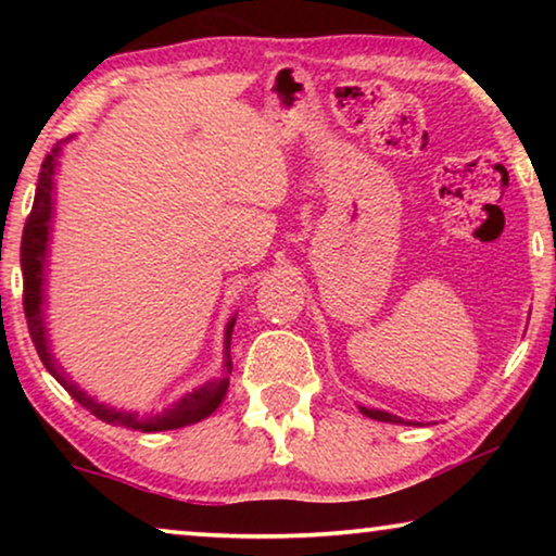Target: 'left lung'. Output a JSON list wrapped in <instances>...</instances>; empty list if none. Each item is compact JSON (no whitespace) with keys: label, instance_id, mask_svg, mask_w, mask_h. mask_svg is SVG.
I'll use <instances>...</instances> for the list:
<instances>
[{"label":"left lung","instance_id":"1","mask_svg":"<svg viewBox=\"0 0 556 556\" xmlns=\"http://www.w3.org/2000/svg\"><path fill=\"white\" fill-rule=\"evenodd\" d=\"M359 409H362V415L371 417V420H379V422H405V420H402V417L384 413V409H369V407H359Z\"/></svg>","mask_w":556,"mask_h":556}]
</instances>
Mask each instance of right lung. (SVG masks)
<instances>
[{"instance_id":"obj_1","label":"right lung","mask_w":556,"mask_h":556,"mask_svg":"<svg viewBox=\"0 0 556 556\" xmlns=\"http://www.w3.org/2000/svg\"><path fill=\"white\" fill-rule=\"evenodd\" d=\"M60 147L52 149V154L45 156L40 179H37L35 189V204L33 212H29L25 230H22V245H20V263H22V278H25V295H22V303H25V316H27V329L29 337H33V344L40 354V359L52 377L58 379L60 384L71 392L73 400H78L83 407L88 409L90 415H96L98 420L109 425H121V428H131L141 432H159V430H177L185 428V425H194L210 417L219 407V402L225 400L227 387H230V371H232V359H230V339H232V326L235 318L227 321L225 329V364L223 375L212 382H204L200 390L187 392L179 402H174L172 407H166L164 413L156 415H136V413H124V409L105 407L101 402H96L90 394L80 390L78 384H73L71 379L65 377V371L60 364L52 359L50 344H48V331H45V265H48V242H50V219H52V189H55V166H58Z\"/></svg>"}]
</instances>
